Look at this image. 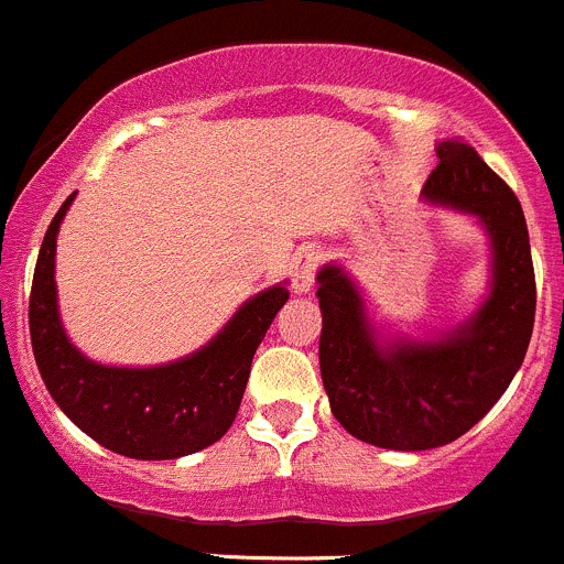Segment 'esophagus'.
<instances>
[{
  "mask_svg": "<svg viewBox=\"0 0 564 564\" xmlns=\"http://www.w3.org/2000/svg\"><path fill=\"white\" fill-rule=\"evenodd\" d=\"M315 271H318V257L313 251H304L293 265V291L310 293L315 285Z\"/></svg>",
  "mask_w": 564,
  "mask_h": 564,
  "instance_id": "esophagus-1",
  "label": "esophagus"
}]
</instances>
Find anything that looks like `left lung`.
<instances>
[{"mask_svg":"<svg viewBox=\"0 0 564 564\" xmlns=\"http://www.w3.org/2000/svg\"><path fill=\"white\" fill-rule=\"evenodd\" d=\"M423 185L429 205L468 213L490 243V293L465 321L434 337L377 329L348 271H318L324 315L318 359L332 415L362 443L426 452L463 437L509 388L532 340L529 229L507 182L465 141L437 143Z\"/></svg>","mask_w":564,"mask_h":564,"instance_id":"obj_1","label":"left lung"}]
</instances>
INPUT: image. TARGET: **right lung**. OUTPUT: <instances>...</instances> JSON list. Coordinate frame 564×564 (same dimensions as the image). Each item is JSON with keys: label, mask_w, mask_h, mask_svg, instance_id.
<instances>
[{"label": "right lung", "mask_w": 564, "mask_h": 564, "mask_svg": "<svg viewBox=\"0 0 564 564\" xmlns=\"http://www.w3.org/2000/svg\"><path fill=\"white\" fill-rule=\"evenodd\" d=\"M74 196L52 218L32 276L30 337L46 390L88 437L121 457L180 459L213 446L238 415L257 346L291 296L288 282L240 304L187 357L152 368L101 366L68 340L57 313V232Z\"/></svg>", "instance_id": "1"}]
</instances>
